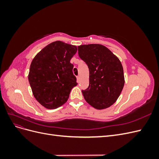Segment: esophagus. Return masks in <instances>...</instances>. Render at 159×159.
I'll use <instances>...</instances> for the list:
<instances>
[{"label":"esophagus","instance_id":"1","mask_svg":"<svg viewBox=\"0 0 159 159\" xmlns=\"http://www.w3.org/2000/svg\"><path fill=\"white\" fill-rule=\"evenodd\" d=\"M80 76H77V81H78V83H80Z\"/></svg>","mask_w":159,"mask_h":159}]
</instances>
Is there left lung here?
I'll return each instance as SVG.
<instances>
[{
    "label": "left lung",
    "mask_w": 159,
    "mask_h": 159,
    "mask_svg": "<svg viewBox=\"0 0 159 159\" xmlns=\"http://www.w3.org/2000/svg\"><path fill=\"white\" fill-rule=\"evenodd\" d=\"M78 48L89 71V87L82 90L84 99L97 109L110 107L119 97L125 84L121 61L102 44L81 45Z\"/></svg>",
    "instance_id": "obj_1"
}]
</instances>
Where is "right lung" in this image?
Instances as JSON below:
<instances>
[{
  "label": "right lung",
  "mask_w": 159,
  "mask_h": 159,
  "mask_svg": "<svg viewBox=\"0 0 159 159\" xmlns=\"http://www.w3.org/2000/svg\"><path fill=\"white\" fill-rule=\"evenodd\" d=\"M77 47L61 41L52 42L32 60L28 81L32 93L42 106L56 109L68 101L71 89L78 85L70 60Z\"/></svg>",
  "instance_id": "obj_1"
}]
</instances>
